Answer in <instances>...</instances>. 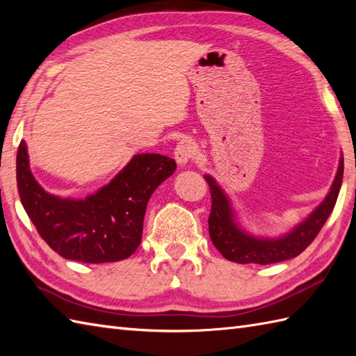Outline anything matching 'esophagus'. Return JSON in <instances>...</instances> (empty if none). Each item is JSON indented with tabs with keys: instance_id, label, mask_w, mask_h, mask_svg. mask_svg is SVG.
Wrapping results in <instances>:
<instances>
[{
	"instance_id": "34e87169",
	"label": "esophagus",
	"mask_w": 356,
	"mask_h": 356,
	"mask_svg": "<svg viewBox=\"0 0 356 356\" xmlns=\"http://www.w3.org/2000/svg\"><path fill=\"white\" fill-rule=\"evenodd\" d=\"M195 154H197V149H195L194 142L188 139L179 142V145L174 149V157H176L179 165H186L188 162H191Z\"/></svg>"
}]
</instances>
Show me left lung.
Returning a JSON list of instances; mask_svg holds the SVG:
<instances>
[{"instance_id":"8db88e82","label":"left lung","mask_w":356,"mask_h":356,"mask_svg":"<svg viewBox=\"0 0 356 356\" xmlns=\"http://www.w3.org/2000/svg\"><path fill=\"white\" fill-rule=\"evenodd\" d=\"M343 172L344 162L341 159L327 197L303 223H300L286 237L277 240L255 238L238 229L232 220V211L228 199L225 197L223 191L214 182V179L205 176L211 193V213L208 217L209 237L218 249V252L229 261L241 264H269L293 259L312 243L326 223L338 199L339 188H341L343 182Z\"/></svg>"}]
</instances>
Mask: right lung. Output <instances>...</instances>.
I'll use <instances>...</instances> for the list:
<instances>
[{
    "mask_svg": "<svg viewBox=\"0 0 356 356\" xmlns=\"http://www.w3.org/2000/svg\"><path fill=\"white\" fill-rule=\"evenodd\" d=\"M176 168V161L168 156L138 154L86 200L59 199L36 184L21 140L17 184L22 207L53 251L69 260L107 263L128 259L138 249L151 194Z\"/></svg>",
    "mask_w": 356,
    "mask_h": 356,
    "instance_id": "add662e5",
    "label": "right lung"
}]
</instances>
